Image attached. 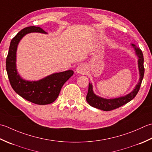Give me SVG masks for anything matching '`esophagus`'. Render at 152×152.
Wrapping results in <instances>:
<instances>
[{
  "label": "esophagus",
  "instance_id": "esophagus-1",
  "mask_svg": "<svg viewBox=\"0 0 152 152\" xmlns=\"http://www.w3.org/2000/svg\"><path fill=\"white\" fill-rule=\"evenodd\" d=\"M86 72V67L83 64H80L77 67V72L79 74H85Z\"/></svg>",
  "mask_w": 152,
  "mask_h": 152
}]
</instances>
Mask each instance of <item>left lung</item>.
I'll return each mask as SVG.
<instances>
[{"label": "left lung", "instance_id": "8db88e82", "mask_svg": "<svg viewBox=\"0 0 152 152\" xmlns=\"http://www.w3.org/2000/svg\"><path fill=\"white\" fill-rule=\"evenodd\" d=\"M132 47L134 48L137 56L138 58V69L139 73H140V79H139L138 83L135 86L134 89L127 95L125 96L119 97L117 98H111L106 99L103 98L96 95L93 90H92V85L91 83H89L88 84V91L87 95H86V101L89 105L91 106L97 108V109L103 110V111H111L118 108L123 105L128 103L131 100H132L136 96L140 90L141 83L144 77V56L140 48L137 47V46L134 44L131 45Z\"/></svg>", "mask_w": 152, "mask_h": 152}]
</instances>
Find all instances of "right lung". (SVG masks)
Returning <instances> with one entry per match:
<instances>
[{"label":"right lung","instance_id":"1","mask_svg":"<svg viewBox=\"0 0 152 152\" xmlns=\"http://www.w3.org/2000/svg\"><path fill=\"white\" fill-rule=\"evenodd\" d=\"M33 32L46 33L41 27L35 26L21 30L10 42L6 60V69L12 87L18 94L34 104H49L56 100L64 83L73 75V71L53 73L37 81H29L21 78L16 69L17 47L23 36Z\"/></svg>","mask_w":152,"mask_h":152}]
</instances>
